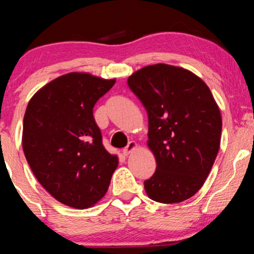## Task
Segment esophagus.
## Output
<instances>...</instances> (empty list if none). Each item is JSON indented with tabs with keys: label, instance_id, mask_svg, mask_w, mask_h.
<instances>
[{
	"label": "esophagus",
	"instance_id": "34e87169",
	"mask_svg": "<svg viewBox=\"0 0 254 254\" xmlns=\"http://www.w3.org/2000/svg\"><path fill=\"white\" fill-rule=\"evenodd\" d=\"M136 148H137V143H136V142H135V141H130L129 143L127 144V147L124 148L123 154H124L125 156H128V155L130 154V152H133Z\"/></svg>",
	"mask_w": 254,
	"mask_h": 254
}]
</instances>
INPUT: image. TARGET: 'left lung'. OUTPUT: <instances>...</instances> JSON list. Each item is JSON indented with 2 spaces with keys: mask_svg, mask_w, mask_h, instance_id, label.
I'll use <instances>...</instances> for the list:
<instances>
[{
  "mask_svg": "<svg viewBox=\"0 0 254 254\" xmlns=\"http://www.w3.org/2000/svg\"><path fill=\"white\" fill-rule=\"evenodd\" d=\"M127 83L147 110V144L157 163L145 192L162 203L190 199L220 149L222 118L210 89L192 71L166 64L138 69Z\"/></svg>",
  "mask_w": 254,
  "mask_h": 254,
  "instance_id": "obj_1",
  "label": "left lung"
}]
</instances>
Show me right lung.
Instances as JSON below:
<instances>
[{
    "label": "right lung",
    "instance_id": "obj_1",
    "mask_svg": "<svg viewBox=\"0 0 254 254\" xmlns=\"http://www.w3.org/2000/svg\"><path fill=\"white\" fill-rule=\"evenodd\" d=\"M116 83L89 72L59 76L34 93L23 121V150L41 186L59 202L85 209L109 190L117 155L102 143L93 106Z\"/></svg>",
    "mask_w": 254,
    "mask_h": 254
}]
</instances>
